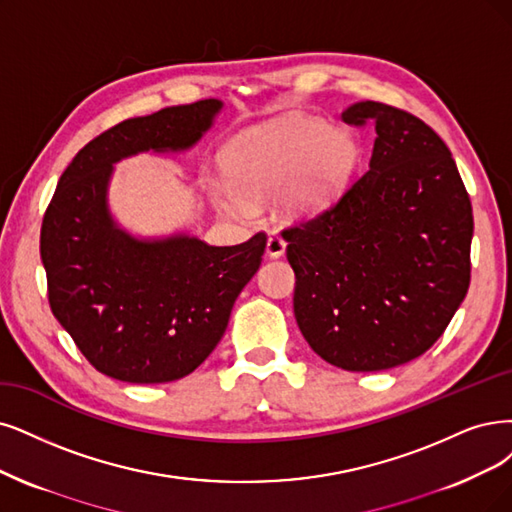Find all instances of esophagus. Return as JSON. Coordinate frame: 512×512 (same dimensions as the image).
I'll return each mask as SVG.
<instances>
[{"label":"esophagus","mask_w":512,"mask_h":512,"mask_svg":"<svg viewBox=\"0 0 512 512\" xmlns=\"http://www.w3.org/2000/svg\"><path fill=\"white\" fill-rule=\"evenodd\" d=\"M285 251H287V242L282 240L280 236H276V234H270L268 244H266V253H268L272 259H278V257L285 255Z\"/></svg>","instance_id":"esophagus-1"}]
</instances>
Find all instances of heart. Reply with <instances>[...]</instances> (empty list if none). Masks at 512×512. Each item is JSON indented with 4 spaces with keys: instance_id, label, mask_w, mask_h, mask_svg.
<instances>
[{
    "instance_id": "1",
    "label": "heart",
    "mask_w": 512,
    "mask_h": 512,
    "mask_svg": "<svg viewBox=\"0 0 512 512\" xmlns=\"http://www.w3.org/2000/svg\"><path fill=\"white\" fill-rule=\"evenodd\" d=\"M358 162L350 135L316 118H289L238 135L225 147L223 166L230 183L208 181V192L227 213L249 217L252 200L274 196L289 219L327 208L348 183Z\"/></svg>"
}]
</instances>
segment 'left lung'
I'll return each mask as SVG.
<instances>
[{"label": "left lung", "mask_w": 512, "mask_h": 512, "mask_svg": "<svg viewBox=\"0 0 512 512\" xmlns=\"http://www.w3.org/2000/svg\"><path fill=\"white\" fill-rule=\"evenodd\" d=\"M375 126L369 170L325 213L282 230L301 335L327 363L384 371L422 356L470 285L472 206L449 147L384 103L350 105Z\"/></svg>", "instance_id": "1"}]
</instances>
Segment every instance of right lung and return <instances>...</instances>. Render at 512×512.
Wrapping results in <instances>:
<instances>
[{"label":"right lung","mask_w":512,"mask_h":512,"mask_svg":"<svg viewBox=\"0 0 512 512\" xmlns=\"http://www.w3.org/2000/svg\"><path fill=\"white\" fill-rule=\"evenodd\" d=\"M221 107L204 99L105 130L71 160L46 208L40 253L50 310L88 363L113 380L162 384L200 367L261 266L263 232L234 246L187 234L135 238L109 213L113 164L149 149H189Z\"/></svg>","instance_id":"right-lung-1"}]
</instances>
